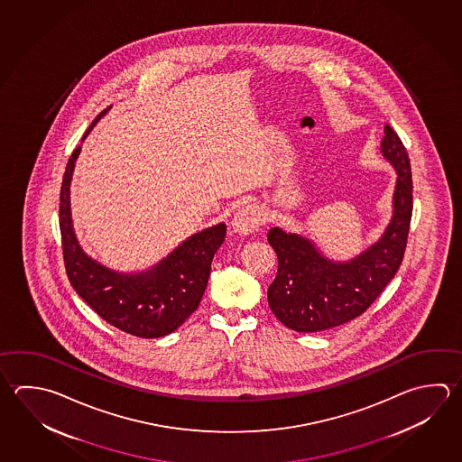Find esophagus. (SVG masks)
<instances>
[{"instance_id": "obj_1", "label": "esophagus", "mask_w": 462, "mask_h": 462, "mask_svg": "<svg viewBox=\"0 0 462 462\" xmlns=\"http://www.w3.org/2000/svg\"><path fill=\"white\" fill-rule=\"evenodd\" d=\"M263 224V214L256 204H245L242 209L236 210L232 218V228L240 236H248Z\"/></svg>"}]
</instances>
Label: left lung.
Masks as SVG:
<instances>
[{
	"label": "left lung",
	"mask_w": 462,
	"mask_h": 462,
	"mask_svg": "<svg viewBox=\"0 0 462 462\" xmlns=\"http://www.w3.org/2000/svg\"><path fill=\"white\" fill-rule=\"evenodd\" d=\"M383 132V155L395 166L399 178L393 217L377 244L349 263H333L302 236L278 226L268 234L278 254V274L268 288V304L291 330H328L365 314L401 268L413 209V183L407 148L389 124Z\"/></svg>",
	"instance_id": "8db88e82"
}]
</instances>
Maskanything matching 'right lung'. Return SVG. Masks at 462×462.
I'll return each mask as SVG.
<instances>
[{
	"label": "right lung",
	"instance_id": "right-lung-1",
	"mask_svg": "<svg viewBox=\"0 0 462 462\" xmlns=\"http://www.w3.org/2000/svg\"><path fill=\"white\" fill-rule=\"evenodd\" d=\"M101 111L89 125L106 113ZM79 147L71 152L60 188L63 263L71 286L101 319L139 338H160L176 330L199 307L210 263L226 240V224L188 238L148 273L117 274L81 252L70 218V180Z\"/></svg>",
	"mask_w": 462,
	"mask_h": 462
}]
</instances>
